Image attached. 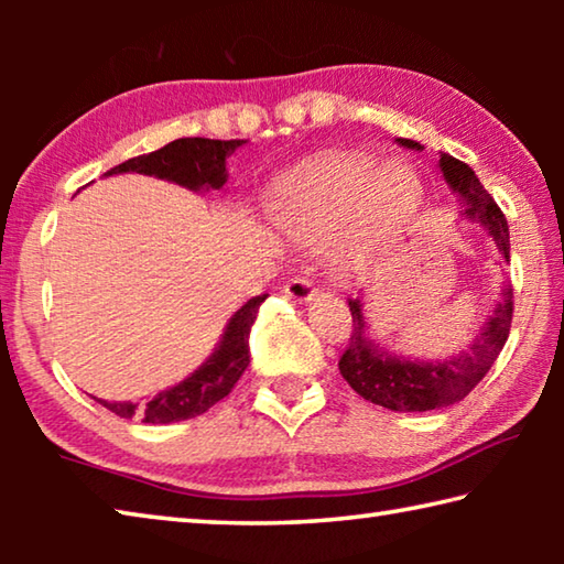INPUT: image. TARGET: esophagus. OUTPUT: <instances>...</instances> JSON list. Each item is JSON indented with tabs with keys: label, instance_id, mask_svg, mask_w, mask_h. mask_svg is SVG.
<instances>
[{
	"label": "esophagus",
	"instance_id": "obj_1",
	"mask_svg": "<svg viewBox=\"0 0 564 564\" xmlns=\"http://www.w3.org/2000/svg\"><path fill=\"white\" fill-rule=\"evenodd\" d=\"M285 293H289V299L293 301H313V295H316V289H313V283L305 279V275H295L289 283H285Z\"/></svg>",
	"mask_w": 564,
	"mask_h": 564
}]
</instances>
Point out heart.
Listing matches in <instances>:
<instances>
[{
	"instance_id": "b5f03b06",
	"label": "heart",
	"mask_w": 564,
	"mask_h": 564,
	"mask_svg": "<svg viewBox=\"0 0 564 564\" xmlns=\"http://www.w3.org/2000/svg\"><path fill=\"white\" fill-rule=\"evenodd\" d=\"M420 186L410 169L362 156H330L273 191L271 212L301 243L333 236L330 259L346 271L368 265L415 216Z\"/></svg>"
}]
</instances>
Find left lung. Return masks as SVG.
Returning a JSON list of instances; mask_svg holds the SVG:
<instances>
[{
  "label": "left lung",
  "mask_w": 564,
  "mask_h": 564,
  "mask_svg": "<svg viewBox=\"0 0 564 564\" xmlns=\"http://www.w3.org/2000/svg\"><path fill=\"white\" fill-rule=\"evenodd\" d=\"M400 147L420 151L417 141L398 139ZM441 171L453 188V194L463 198L465 216L480 224L485 231L498 243L502 261H510V228L505 214L495 198L477 181L475 171L457 161L451 154H441ZM512 285H500V299L495 303L492 313L485 326L477 330L475 340L467 350L457 352L445 360H413L395 356L386 350L380 343L368 338L366 305L362 299H348V308L352 316L350 343L338 360L340 376L360 398L370 403L383 405L400 413H423V410L447 408L463 400L470 390L488 376L492 362L498 360L505 340L510 336L512 323Z\"/></svg>",
  "instance_id": "obj_1"
}]
</instances>
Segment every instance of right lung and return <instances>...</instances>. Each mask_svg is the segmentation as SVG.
<instances>
[{"label":"right lung","mask_w":564,"mask_h":564,"mask_svg":"<svg viewBox=\"0 0 564 564\" xmlns=\"http://www.w3.org/2000/svg\"><path fill=\"white\" fill-rule=\"evenodd\" d=\"M243 139L218 141V139H176L171 144L161 147L151 154L133 156L123 164L113 166L104 176L111 174H127V171H137V174L156 176L174 181L178 186H186L191 191L202 188H221L226 184V159L234 154L238 147H243ZM269 299V293L256 295L241 308L234 313L228 321L221 340H218L216 350L208 356L202 368L194 370L186 380L178 386L161 390L147 403H109V400H99V403L117 413L119 417H139L141 423H178V420H188L206 413L208 408L216 405L231 393L238 378L243 376L251 360V350H248V333L256 321L261 303Z\"/></svg>","instance_id":"1"}]
</instances>
